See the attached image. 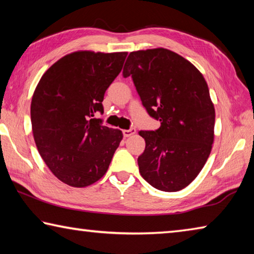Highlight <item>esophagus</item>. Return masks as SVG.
<instances>
[{
    "label": "esophagus",
    "instance_id": "34e87169",
    "mask_svg": "<svg viewBox=\"0 0 254 254\" xmlns=\"http://www.w3.org/2000/svg\"><path fill=\"white\" fill-rule=\"evenodd\" d=\"M122 133H123V136L124 137L131 136V135H133L135 133V127H131V128H128V130H123Z\"/></svg>",
    "mask_w": 254,
    "mask_h": 254
}]
</instances>
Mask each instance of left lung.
<instances>
[{"instance_id": "obj_1", "label": "left lung", "mask_w": 254, "mask_h": 254, "mask_svg": "<svg viewBox=\"0 0 254 254\" xmlns=\"http://www.w3.org/2000/svg\"><path fill=\"white\" fill-rule=\"evenodd\" d=\"M128 76L148 114L161 123L158 130L139 132L145 141L140 174L159 190H182L212 150L215 110L207 83L191 63L163 48L131 53L123 68Z\"/></svg>"}]
</instances>
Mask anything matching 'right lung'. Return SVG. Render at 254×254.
<instances>
[{
  "label": "right lung",
  "instance_id": "obj_1",
  "mask_svg": "<svg viewBox=\"0 0 254 254\" xmlns=\"http://www.w3.org/2000/svg\"><path fill=\"white\" fill-rule=\"evenodd\" d=\"M127 53L76 51L47 70L33 93L31 124L41 158L56 177L86 187L109 169L123 134L95 119Z\"/></svg>",
  "mask_w": 254,
  "mask_h": 254
}]
</instances>
